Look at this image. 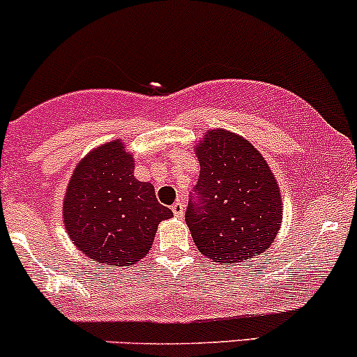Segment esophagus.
<instances>
[{"instance_id":"34e87169","label":"esophagus","mask_w":357,"mask_h":357,"mask_svg":"<svg viewBox=\"0 0 357 357\" xmlns=\"http://www.w3.org/2000/svg\"><path fill=\"white\" fill-rule=\"evenodd\" d=\"M170 209H172V212H174V215H177V218H182V215L185 214V204L177 200V202H175L174 206L170 207Z\"/></svg>"}]
</instances>
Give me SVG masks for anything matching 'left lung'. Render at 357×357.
Returning <instances> with one entry per match:
<instances>
[{
	"instance_id": "1",
	"label": "left lung",
	"mask_w": 357,
	"mask_h": 357,
	"mask_svg": "<svg viewBox=\"0 0 357 357\" xmlns=\"http://www.w3.org/2000/svg\"><path fill=\"white\" fill-rule=\"evenodd\" d=\"M195 153L200 175L185 222L197 250L219 265L265 253L282 221L278 183L265 158L224 130H211Z\"/></svg>"
}]
</instances>
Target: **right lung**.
<instances>
[{
  "label": "right lung",
  "instance_id": "right-lung-1",
  "mask_svg": "<svg viewBox=\"0 0 357 357\" xmlns=\"http://www.w3.org/2000/svg\"><path fill=\"white\" fill-rule=\"evenodd\" d=\"M133 170V158L119 142L92 150L74 170L63 199V224L91 261L135 265L153 244L158 224L172 218L153 185L136 180Z\"/></svg>",
  "mask_w": 357,
  "mask_h": 357
}]
</instances>
